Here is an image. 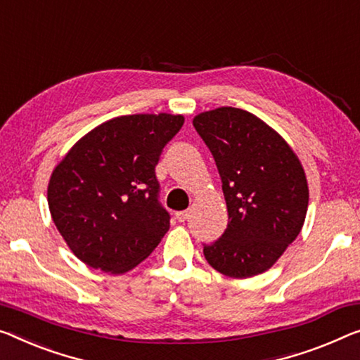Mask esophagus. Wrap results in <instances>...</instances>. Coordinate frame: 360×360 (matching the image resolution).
Listing matches in <instances>:
<instances>
[{
	"mask_svg": "<svg viewBox=\"0 0 360 360\" xmlns=\"http://www.w3.org/2000/svg\"><path fill=\"white\" fill-rule=\"evenodd\" d=\"M187 218H189V210H182V212L176 213V219H178V221H181V223H184Z\"/></svg>",
	"mask_w": 360,
	"mask_h": 360,
	"instance_id": "obj_1",
	"label": "esophagus"
}]
</instances>
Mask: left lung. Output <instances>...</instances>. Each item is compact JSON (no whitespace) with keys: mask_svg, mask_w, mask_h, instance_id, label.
I'll use <instances>...</instances> for the list:
<instances>
[{"mask_svg":"<svg viewBox=\"0 0 360 360\" xmlns=\"http://www.w3.org/2000/svg\"><path fill=\"white\" fill-rule=\"evenodd\" d=\"M192 122L217 163L229 219L221 238L203 244V255L226 276L264 273L302 229L309 205L302 165L280 134L249 111L223 106Z\"/></svg>","mask_w":360,"mask_h":360,"instance_id":"1","label":"left lung"}]
</instances>
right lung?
<instances>
[{
	"mask_svg": "<svg viewBox=\"0 0 360 360\" xmlns=\"http://www.w3.org/2000/svg\"><path fill=\"white\" fill-rule=\"evenodd\" d=\"M181 115H129L90 131L53 171L48 207L58 231L85 265L124 273L169 229L155 174Z\"/></svg>",
	"mask_w": 360,
	"mask_h": 360,
	"instance_id": "add662e5",
	"label": "right lung"
}]
</instances>
